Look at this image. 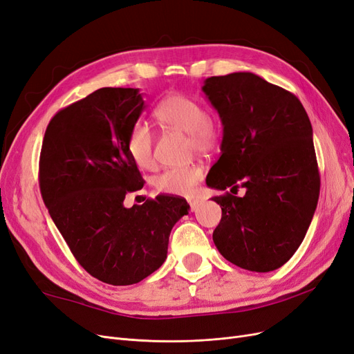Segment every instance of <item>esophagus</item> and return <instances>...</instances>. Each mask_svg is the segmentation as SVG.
I'll return each mask as SVG.
<instances>
[{
	"label": "esophagus",
	"instance_id": "esophagus-1",
	"mask_svg": "<svg viewBox=\"0 0 354 354\" xmlns=\"http://www.w3.org/2000/svg\"><path fill=\"white\" fill-rule=\"evenodd\" d=\"M189 205H190V211L194 212V211H196V209L199 208V206H201V201H196V199L189 201Z\"/></svg>",
	"mask_w": 354,
	"mask_h": 354
}]
</instances>
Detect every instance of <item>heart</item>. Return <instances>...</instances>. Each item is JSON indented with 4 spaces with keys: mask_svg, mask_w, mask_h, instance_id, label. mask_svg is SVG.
<instances>
[{
    "mask_svg": "<svg viewBox=\"0 0 354 354\" xmlns=\"http://www.w3.org/2000/svg\"><path fill=\"white\" fill-rule=\"evenodd\" d=\"M155 117L160 123L186 133L190 138V149L202 155L212 153L219 143V130L202 102L185 95H169L155 109ZM127 149L140 168L153 165V135L151 129L136 123L131 127ZM203 169L199 165H185L169 168L155 180L156 190L167 194L186 196L202 180Z\"/></svg>",
    "mask_w": 354,
    "mask_h": 354,
    "instance_id": "obj_1",
    "label": "heart"
}]
</instances>
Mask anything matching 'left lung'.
I'll list each match as a JSON object with an SVG mask.
<instances>
[{
    "mask_svg": "<svg viewBox=\"0 0 354 354\" xmlns=\"http://www.w3.org/2000/svg\"><path fill=\"white\" fill-rule=\"evenodd\" d=\"M202 92L223 123L221 156L206 185L223 209L214 243L243 270L270 272L301 245L319 198L312 124L297 96L249 71L214 76Z\"/></svg>",
    "mask_w": 354,
    "mask_h": 354,
    "instance_id": "obj_1",
    "label": "left lung"
}]
</instances>
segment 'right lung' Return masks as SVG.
<instances>
[{
  "label": "right lung",
  "mask_w": 354,
  "mask_h": 354,
  "mask_svg": "<svg viewBox=\"0 0 354 354\" xmlns=\"http://www.w3.org/2000/svg\"><path fill=\"white\" fill-rule=\"evenodd\" d=\"M145 109L133 88H102L58 111L46 127L39 186L54 224L77 262L111 286H130L167 259L186 199L156 196L126 208L143 187L127 140Z\"/></svg>",
  "instance_id": "1"
}]
</instances>
